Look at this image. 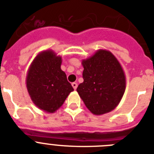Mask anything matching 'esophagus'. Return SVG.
Returning a JSON list of instances; mask_svg holds the SVG:
<instances>
[{
	"mask_svg": "<svg viewBox=\"0 0 154 154\" xmlns=\"http://www.w3.org/2000/svg\"><path fill=\"white\" fill-rule=\"evenodd\" d=\"M72 86H73V88H74V90H76L77 88V83H76V82H73V83H72Z\"/></svg>",
	"mask_w": 154,
	"mask_h": 154,
	"instance_id": "esophagus-1",
	"label": "esophagus"
}]
</instances>
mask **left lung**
Wrapping results in <instances>:
<instances>
[{
	"instance_id": "1",
	"label": "left lung",
	"mask_w": 154,
	"mask_h": 154,
	"mask_svg": "<svg viewBox=\"0 0 154 154\" xmlns=\"http://www.w3.org/2000/svg\"><path fill=\"white\" fill-rule=\"evenodd\" d=\"M84 82L77 91L93 114L109 113L118 106L126 88V77L117 59L109 51L99 49L82 60Z\"/></svg>"
}]
</instances>
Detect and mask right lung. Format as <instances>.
I'll list each match as a JSON object with an SVG mask.
<instances>
[{
    "mask_svg": "<svg viewBox=\"0 0 154 154\" xmlns=\"http://www.w3.org/2000/svg\"><path fill=\"white\" fill-rule=\"evenodd\" d=\"M61 64V56L46 50L34 58L27 71L26 83L31 100L47 113H55L73 91Z\"/></svg>",
    "mask_w": 154,
    "mask_h": 154,
    "instance_id": "1",
    "label": "right lung"
}]
</instances>
